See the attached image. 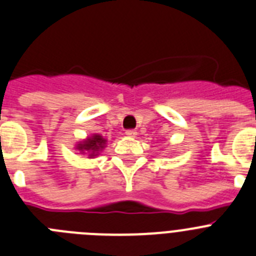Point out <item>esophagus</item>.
Wrapping results in <instances>:
<instances>
[{"instance_id": "esophagus-1", "label": "esophagus", "mask_w": 256, "mask_h": 256, "mask_svg": "<svg viewBox=\"0 0 256 256\" xmlns=\"http://www.w3.org/2000/svg\"><path fill=\"white\" fill-rule=\"evenodd\" d=\"M126 137H130V138H134L136 136H137V132H136V130H126Z\"/></svg>"}]
</instances>
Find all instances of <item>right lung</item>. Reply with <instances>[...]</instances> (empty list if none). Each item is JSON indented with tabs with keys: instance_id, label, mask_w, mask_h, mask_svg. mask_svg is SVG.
Masks as SVG:
<instances>
[{
	"instance_id": "right-lung-1",
	"label": "right lung",
	"mask_w": 256,
	"mask_h": 256,
	"mask_svg": "<svg viewBox=\"0 0 256 256\" xmlns=\"http://www.w3.org/2000/svg\"><path fill=\"white\" fill-rule=\"evenodd\" d=\"M106 140L101 134H92L83 141L76 144V150L80 154L87 155L90 159H94V156L100 155L101 151L106 148Z\"/></svg>"
}]
</instances>
